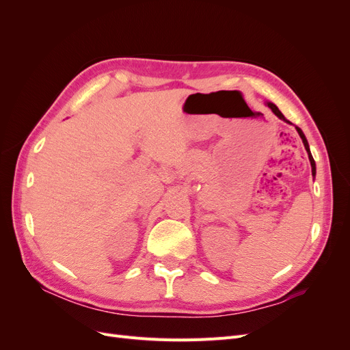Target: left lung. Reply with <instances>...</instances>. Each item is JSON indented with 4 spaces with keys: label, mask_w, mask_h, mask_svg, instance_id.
Here are the masks:
<instances>
[{
    "label": "left lung",
    "mask_w": 350,
    "mask_h": 350,
    "mask_svg": "<svg viewBox=\"0 0 350 350\" xmlns=\"http://www.w3.org/2000/svg\"><path fill=\"white\" fill-rule=\"evenodd\" d=\"M266 105H267V107L273 111V113L274 115H276V116H279V118L280 120H283L284 122H288V124H292L291 121H288V120H286L284 118V116H283V113L279 111V108L276 107V105H274V103H271V102H266ZM295 129H296V131H298V134H299V137H301V139H302V143H304V146H305V149H306V152H308V157H310V162H311V167H312V176H315V162H314V159H312V154H311V152H310V146H308V142H306V139H305V134L302 133V130L299 129V126H295Z\"/></svg>",
    "instance_id": "1"
}]
</instances>
